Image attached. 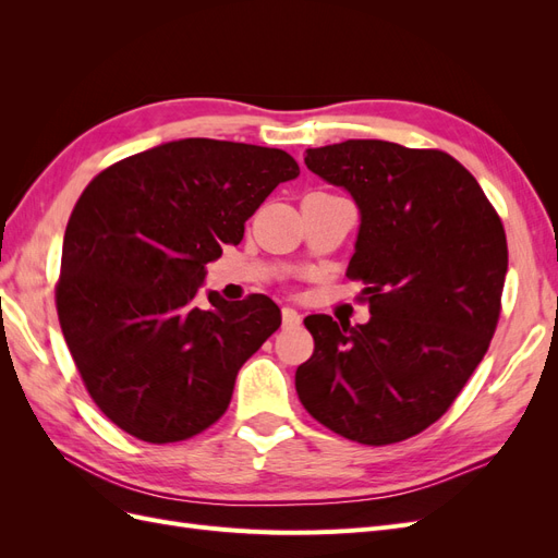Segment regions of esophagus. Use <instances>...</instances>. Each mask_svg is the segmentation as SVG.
Returning a JSON list of instances; mask_svg holds the SVG:
<instances>
[{"label":"esophagus","mask_w":558,"mask_h":558,"mask_svg":"<svg viewBox=\"0 0 558 558\" xmlns=\"http://www.w3.org/2000/svg\"><path fill=\"white\" fill-rule=\"evenodd\" d=\"M281 320H283V328H298L302 324V316L291 307H283L281 310Z\"/></svg>","instance_id":"obj_1"}]
</instances>
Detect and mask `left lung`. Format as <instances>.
Segmentation results:
<instances>
[{
	"mask_svg": "<svg viewBox=\"0 0 558 558\" xmlns=\"http://www.w3.org/2000/svg\"><path fill=\"white\" fill-rule=\"evenodd\" d=\"M305 165L361 209L347 277L369 320L312 314L314 353L295 373L305 410L347 440L393 445L435 424L482 363L500 318L508 240L465 167L437 148L349 140Z\"/></svg>",
	"mask_w": 558,
	"mask_h": 558,
	"instance_id": "left-lung-1",
	"label": "left lung"
}]
</instances>
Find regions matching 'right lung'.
<instances>
[{
	"instance_id": "1",
	"label": "right lung",
	"mask_w": 558,
	"mask_h": 558,
	"mask_svg": "<svg viewBox=\"0 0 558 558\" xmlns=\"http://www.w3.org/2000/svg\"><path fill=\"white\" fill-rule=\"evenodd\" d=\"M293 156L218 140H181L109 165L64 230L56 307L93 402L150 445L181 442L228 410L234 377L281 326L267 295L199 305L205 265L238 246L244 223Z\"/></svg>"
}]
</instances>
